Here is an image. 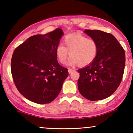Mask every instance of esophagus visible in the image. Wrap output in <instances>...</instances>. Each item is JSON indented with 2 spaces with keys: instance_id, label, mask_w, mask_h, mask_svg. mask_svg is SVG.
Returning a JSON list of instances; mask_svg holds the SVG:
<instances>
[{
  "instance_id": "34e87169",
  "label": "esophagus",
  "mask_w": 133,
  "mask_h": 133,
  "mask_svg": "<svg viewBox=\"0 0 133 133\" xmlns=\"http://www.w3.org/2000/svg\"><path fill=\"white\" fill-rule=\"evenodd\" d=\"M74 69H68V72L69 73V74H71V73L72 72H74Z\"/></svg>"
}]
</instances>
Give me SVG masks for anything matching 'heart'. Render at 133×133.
Returning <instances> with one entry per match:
<instances>
[{
    "mask_svg": "<svg viewBox=\"0 0 133 133\" xmlns=\"http://www.w3.org/2000/svg\"><path fill=\"white\" fill-rule=\"evenodd\" d=\"M64 45L62 44L57 45L56 56L61 63L64 64L69 55L71 57L68 64L70 66L79 65L83 67L91 64L98 54L97 42L81 34L68 35L64 37Z\"/></svg>",
    "mask_w": 133,
    "mask_h": 133,
    "instance_id": "heart-1",
    "label": "heart"
}]
</instances>
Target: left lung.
<instances>
[{
    "label": "left lung",
    "instance_id": "obj_1",
    "mask_svg": "<svg viewBox=\"0 0 133 133\" xmlns=\"http://www.w3.org/2000/svg\"><path fill=\"white\" fill-rule=\"evenodd\" d=\"M98 44L96 59L91 64L79 69L77 81L81 94L90 101L106 99L119 86L124 74L125 52L111 34L99 30H85Z\"/></svg>",
    "mask_w": 133,
    "mask_h": 133
}]
</instances>
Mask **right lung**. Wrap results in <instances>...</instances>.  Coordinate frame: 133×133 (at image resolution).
Wrapping results in <instances>:
<instances>
[{
  "instance_id": "1",
  "label": "right lung",
  "mask_w": 133,
  "mask_h": 133,
  "mask_svg": "<svg viewBox=\"0 0 133 133\" xmlns=\"http://www.w3.org/2000/svg\"><path fill=\"white\" fill-rule=\"evenodd\" d=\"M64 32L61 29L31 36L14 51L11 72L23 96L37 104L51 103L59 95L69 74L59 65L56 48Z\"/></svg>"
}]
</instances>
